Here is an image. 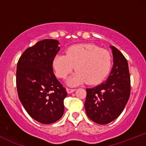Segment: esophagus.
Returning <instances> with one entry per match:
<instances>
[{"label":"esophagus","mask_w":146,"mask_h":146,"mask_svg":"<svg viewBox=\"0 0 146 146\" xmlns=\"http://www.w3.org/2000/svg\"><path fill=\"white\" fill-rule=\"evenodd\" d=\"M75 90V89H73V88H66V92H67L68 93H73V92H74Z\"/></svg>","instance_id":"34e87169"}]
</instances>
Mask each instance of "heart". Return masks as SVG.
<instances>
[{"mask_svg": "<svg viewBox=\"0 0 146 146\" xmlns=\"http://www.w3.org/2000/svg\"><path fill=\"white\" fill-rule=\"evenodd\" d=\"M111 66V58L106 50L90 44L73 45L66 51V56L57 54L53 57L52 66L58 78L64 79L75 66V74L67 80V84L75 86L87 82L97 84L108 75Z\"/></svg>", "mask_w": 146, "mask_h": 146, "instance_id": "b5f03b06", "label": "heart"}]
</instances>
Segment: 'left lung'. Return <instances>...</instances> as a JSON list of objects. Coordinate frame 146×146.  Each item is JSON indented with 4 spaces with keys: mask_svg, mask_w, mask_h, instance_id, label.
<instances>
[{
    "mask_svg": "<svg viewBox=\"0 0 146 146\" xmlns=\"http://www.w3.org/2000/svg\"><path fill=\"white\" fill-rule=\"evenodd\" d=\"M113 66L109 76L102 84L86 88L84 103L87 116L92 121L104 125L113 121L124 109L130 94L128 62L114 46H110Z\"/></svg>",
    "mask_w": 146,
    "mask_h": 146,
    "instance_id": "left-lung-1",
    "label": "left lung"
}]
</instances>
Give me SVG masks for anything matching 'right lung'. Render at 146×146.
<instances>
[{
  "label": "right lung",
  "instance_id": "add662e5",
  "mask_svg": "<svg viewBox=\"0 0 146 146\" xmlns=\"http://www.w3.org/2000/svg\"><path fill=\"white\" fill-rule=\"evenodd\" d=\"M56 40L44 39L28 48L17 64L18 98L33 119L50 124L59 120L64 111L66 89L53 73L52 61L60 49Z\"/></svg>",
  "mask_w": 146,
  "mask_h": 146
}]
</instances>
